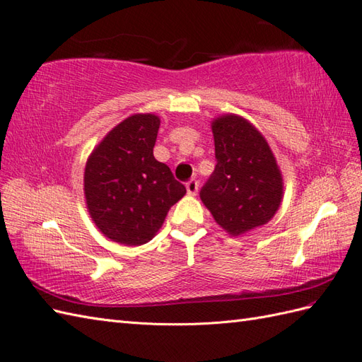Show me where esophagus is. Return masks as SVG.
Here are the masks:
<instances>
[{"mask_svg":"<svg viewBox=\"0 0 362 362\" xmlns=\"http://www.w3.org/2000/svg\"><path fill=\"white\" fill-rule=\"evenodd\" d=\"M197 191H199V182L194 180V179L189 180V182L187 183V192H188V196H196Z\"/></svg>","mask_w":362,"mask_h":362,"instance_id":"1","label":"esophagus"}]
</instances>
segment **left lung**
<instances>
[{
	"label": "left lung",
	"instance_id": "1",
	"mask_svg": "<svg viewBox=\"0 0 362 362\" xmlns=\"http://www.w3.org/2000/svg\"><path fill=\"white\" fill-rule=\"evenodd\" d=\"M217 165L200 199L217 225L240 236L272 221L284 197V179L265 137L236 114L211 123Z\"/></svg>",
	"mask_w": 362,
	"mask_h": 362
}]
</instances>
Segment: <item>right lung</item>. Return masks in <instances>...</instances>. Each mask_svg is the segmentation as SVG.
<instances>
[{
    "label": "right lung",
    "mask_w": 362,
    "mask_h": 362,
    "mask_svg": "<svg viewBox=\"0 0 362 362\" xmlns=\"http://www.w3.org/2000/svg\"><path fill=\"white\" fill-rule=\"evenodd\" d=\"M160 119L134 114L109 131L88 157L85 199L107 239L139 247L162 228L170 208L187 194L170 168L156 160Z\"/></svg>",
    "instance_id": "right-lung-1"
}]
</instances>
